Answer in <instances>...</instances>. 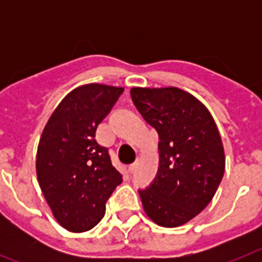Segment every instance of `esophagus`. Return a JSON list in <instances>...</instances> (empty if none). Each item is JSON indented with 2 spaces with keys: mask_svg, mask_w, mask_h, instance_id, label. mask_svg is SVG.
<instances>
[{
  "mask_svg": "<svg viewBox=\"0 0 262 262\" xmlns=\"http://www.w3.org/2000/svg\"><path fill=\"white\" fill-rule=\"evenodd\" d=\"M136 167H137V163H132L130 166H129V172H135Z\"/></svg>",
  "mask_w": 262,
  "mask_h": 262,
  "instance_id": "1",
  "label": "esophagus"
}]
</instances>
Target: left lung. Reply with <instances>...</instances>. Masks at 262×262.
I'll return each instance as SVG.
<instances>
[{
    "label": "left lung",
    "instance_id": "obj_1",
    "mask_svg": "<svg viewBox=\"0 0 262 262\" xmlns=\"http://www.w3.org/2000/svg\"><path fill=\"white\" fill-rule=\"evenodd\" d=\"M132 100L159 135V170L140 190L147 216L162 227H178L213 199L226 167L223 143L211 113L177 87L130 90Z\"/></svg>",
    "mask_w": 262,
    "mask_h": 262
}]
</instances>
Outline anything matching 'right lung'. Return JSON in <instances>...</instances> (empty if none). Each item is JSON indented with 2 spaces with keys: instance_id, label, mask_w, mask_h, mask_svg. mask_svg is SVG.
<instances>
[{
  "instance_id": "1",
  "label": "right lung",
  "mask_w": 262,
  "mask_h": 262,
  "mask_svg": "<svg viewBox=\"0 0 262 262\" xmlns=\"http://www.w3.org/2000/svg\"><path fill=\"white\" fill-rule=\"evenodd\" d=\"M122 92V87L106 84L80 85L61 100L42 132L36 152L39 186L55 220L68 231L94 228L122 182L108 149L95 140L98 125Z\"/></svg>"
}]
</instances>
